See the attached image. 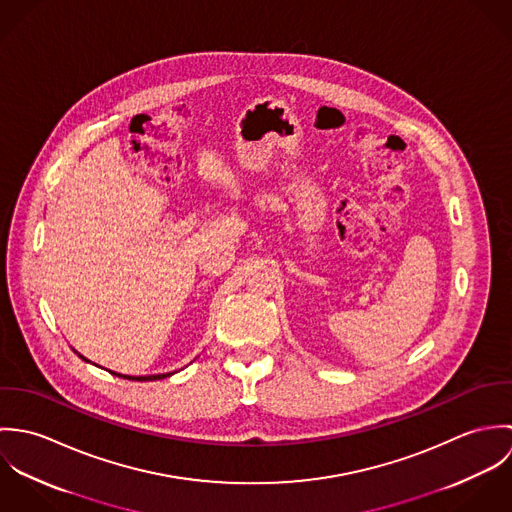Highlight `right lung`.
Segmentation results:
<instances>
[{"mask_svg":"<svg viewBox=\"0 0 512 512\" xmlns=\"http://www.w3.org/2000/svg\"><path fill=\"white\" fill-rule=\"evenodd\" d=\"M76 353V351H74ZM82 361H86L80 353H76ZM86 363H90V361H86ZM112 372V370H110ZM114 376H120V378H126V380H138V382H147V380H161V378H167V376H171L173 372H165V374H149V376H130V374H118V372H112Z\"/></svg>","mask_w":512,"mask_h":512,"instance_id":"1","label":"right lung"}]
</instances>
